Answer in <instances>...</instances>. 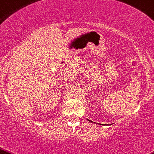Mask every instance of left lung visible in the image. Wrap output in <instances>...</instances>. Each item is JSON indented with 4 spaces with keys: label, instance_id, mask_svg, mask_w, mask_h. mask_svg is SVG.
<instances>
[{
    "label": "left lung",
    "instance_id": "1",
    "mask_svg": "<svg viewBox=\"0 0 154 154\" xmlns=\"http://www.w3.org/2000/svg\"><path fill=\"white\" fill-rule=\"evenodd\" d=\"M87 120H88L89 121V122H91V121H90V120H89V119H87Z\"/></svg>",
    "mask_w": 154,
    "mask_h": 154
}]
</instances>
